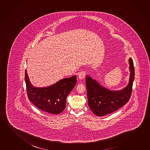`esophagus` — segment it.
Returning <instances> with one entry per match:
<instances>
[{"instance_id":"34e87169","label":"esophagus","mask_w":150,"mask_h":150,"mask_svg":"<svg viewBox=\"0 0 150 150\" xmlns=\"http://www.w3.org/2000/svg\"><path fill=\"white\" fill-rule=\"evenodd\" d=\"M86 75L85 71H81L79 74V79H83Z\"/></svg>"}]
</instances>
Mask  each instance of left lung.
I'll list each match as a JSON object with an SVG mask.
<instances>
[{"mask_svg":"<svg viewBox=\"0 0 150 150\" xmlns=\"http://www.w3.org/2000/svg\"><path fill=\"white\" fill-rule=\"evenodd\" d=\"M129 83L122 90H110L101 85L89 75L86 76L88 102L91 111L95 115L103 116L113 113L128 102L134 79V63L132 58L129 59Z\"/></svg>","mask_w":150,"mask_h":150,"instance_id":"8db88e82","label":"left lung"}]
</instances>
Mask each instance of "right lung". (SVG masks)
<instances>
[{
	"label": "right lung",
	"mask_w": 150,
	"mask_h": 150,
	"mask_svg": "<svg viewBox=\"0 0 150 150\" xmlns=\"http://www.w3.org/2000/svg\"><path fill=\"white\" fill-rule=\"evenodd\" d=\"M75 75L60 79L52 85L45 87H37L33 85L25 73L28 98L35 106L46 113L59 114L66 106V99L76 85Z\"/></svg>",
	"instance_id": "add662e5"
}]
</instances>
